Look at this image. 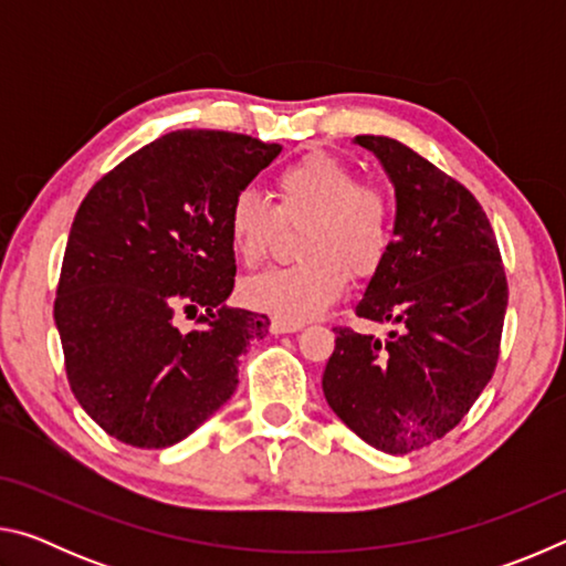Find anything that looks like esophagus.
<instances>
[{
    "instance_id": "34e87169",
    "label": "esophagus",
    "mask_w": 566,
    "mask_h": 566,
    "mask_svg": "<svg viewBox=\"0 0 566 566\" xmlns=\"http://www.w3.org/2000/svg\"><path fill=\"white\" fill-rule=\"evenodd\" d=\"M300 329H302V322H286V319H280V317H274L272 324H270L272 334H292V332H300Z\"/></svg>"
}]
</instances>
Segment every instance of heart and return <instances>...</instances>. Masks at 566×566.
Returning a JSON list of instances; mask_svg holds the SVG:
<instances>
[{"label":"heart","mask_w":566,"mask_h":566,"mask_svg":"<svg viewBox=\"0 0 566 566\" xmlns=\"http://www.w3.org/2000/svg\"><path fill=\"white\" fill-rule=\"evenodd\" d=\"M276 207L254 189L237 191L227 212L234 254L256 264L284 224H304L302 262L266 270L242 284L249 306L286 322L319 314L344 292L347 272L379 270L395 237V202L377 185H364L347 161L312 151L274 177Z\"/></svg>","instance_id":"obj_1"}]
</instances>
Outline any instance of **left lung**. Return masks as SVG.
Returning a JSON list of instances; mask_svg holds the SVG:
<instances>
[{
    "label": "left lung",
    "instance_id": "left-lung-1",
    "mask_svg": "<svg viewBox=\"0 0 566 566\" xmlns=\"http://www.w3.org/2000/svg\"><path fill=\"white\" fill-rule=\"evenodd\" d=\"M397 197L395 242L357 317L397 324L381 342L334 329L322 389L344 424L387 454L442 439L490 385L506 314V276L472 191L397 139L359 134Z\"/></svg>",
    "mask_w": 566,
    "mask_h": 566
}]
</instances>
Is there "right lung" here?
Returning <instances> with one entry per match:
<instances>
[{
  "label": "right lung",
  "mask_w": 566,
  "mask_h": 566,
  "mask_svg": "<svg viewBox=\"0 0 566 566\" xmlns=\"http://www.w3.org/2000/svg\"><path fill=\"white\" fill-rule=\"evenodd\" d=\"M280 151L247 134L169 132L76 209L54 322L74 397L109 437L171 447L234 395L239 357L270 319L224 304L237 274L227 212ZM179 313L203 327L181 333Z\"/></svg>",
  "instance_id": "1"
}]
</instances>
